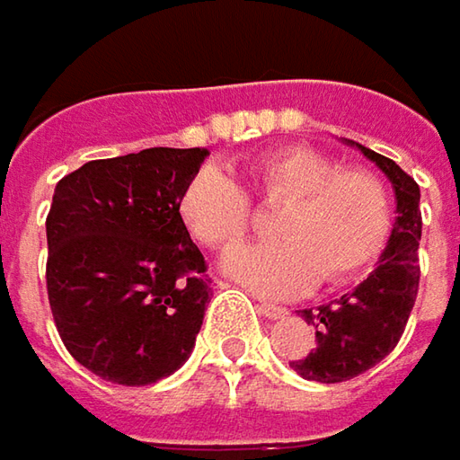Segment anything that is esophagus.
Here are the masks:
<instances>
[{"mask_svg":"<svg viewBox=\"0 0 460 460\" xmlns=\"http://www.w3.org/2000/svg\"><path fill=\"white\" fill-rule=\"evenodd\" d=\"M257 309H260L262 316H268V319H283V316L288 314V309L275 306V304H268V301H260V304H257Z\"/></svg>","mask_w":460,"mask_h":460,"instance_id":"34e87169","label":"esophagus"}]
</instances>
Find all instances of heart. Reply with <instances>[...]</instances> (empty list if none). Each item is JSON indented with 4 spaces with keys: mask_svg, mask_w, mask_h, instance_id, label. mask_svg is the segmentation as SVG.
Returning a JSON list of instances; mask_svg holds the SVG:
<instances>
[{
    "mask_svg": "<svg viewBox=\"0 0 460 460\" xmlns=\"http://www.w3.org/2000/svg\"><path fill=\"white\" fill-rule=\"evenodd\" d=\"M252 190L278 213L280 239L226 254L224 272L262 296H293L319 278L345 283L381 257L391 234L386 185L363 167H340L306 146L270 151L250 170ZM180 218L210 250L236 244L252 224L247 190L216 164L195 172L180 195Z\"/></svg>",
    "mask_w": 460,
    "mask_h": 460,
    "instance_id": "obj_1",
    "label": "heart"
}]
</instances>
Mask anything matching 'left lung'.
<instances>
[{
  "label": "left lung",
  "mask_w": 460,
  "mask_h": 460,
  "mask_svg": "<svg viewBox=\"0 0 460 460\" xmlns=\"http://www.w3.org/2000/svg\"><path fill=\"white\" fill-rule=\"evenodd\" d=\"M348 144L389 177L396 198V221L386 250L358 288L316 309L298 311L306 324L316 327V348L304 360H293L290 368L319 384L349 381L381 363L407 327L420 288V185L389 156L355 141Z\"/></svg>",
  "instance_id": "obj_1"
}]
</instances>
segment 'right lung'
Returning a JSON list of instances; mask_svg holds the SVG:
<instances>
[{
  "mask_svg": "<svg viewBox=\"0 0 460 460\" xmlns=\"http://www.w3.org/2000/svg\"><path fill=\"white\" fill-rule=\"evenodd\" d=\"M206 156L154 146L94 159L53 190V322L71 358L111 384H156L195 348L210 280L180 218V195Z\"/></svg>",
  "mask_w": 460,
  "mask_h": 460,
  "instance_id": "add662e5",
  "label": "right lung"
}]
</instances>
